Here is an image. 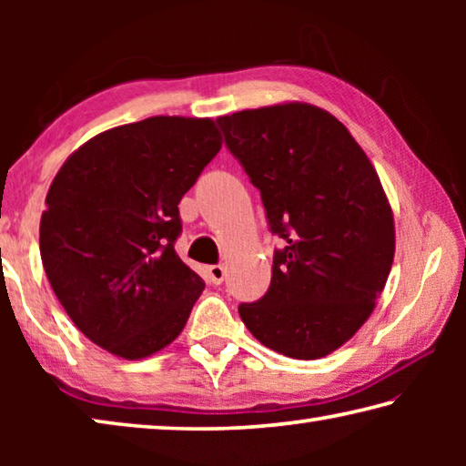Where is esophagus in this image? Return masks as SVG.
Wrapping results in <instances>:
<instances>
[{"label": "esophagus", "instance_id": "esophagus-1", "mask_svg": "<svg viewBox=\"0 0 466 466\" xmlns=\"http://www.w3.org/2000/svg\"><path fill=\"white\" fill-rule=\"evenodd\" d=\"M205 275H208V279L214 283V286H219L226 278V269L222 265H209L208 269H205Z\"/></svg>", "mask_w": 466, "mask_h": 466}]
</instances>
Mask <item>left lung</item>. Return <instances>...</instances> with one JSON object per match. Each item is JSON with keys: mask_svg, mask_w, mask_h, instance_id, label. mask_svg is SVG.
<instances>
[{"mask_svg": "<svg viewBox=\"0 0 466 466\" xmlns=\"http://www.w3.org/2000/svg\"><path fill=\"white\" fill-rule=\"evenodd\" d=\"M226 147L261 191L271 286L242 302L244 325L269 350L319 360L356 335L394 257L389 199L364 149L319 106L288 102L219 116Z\"/></svg>", "mask_w": 466, "mask_h": 466, "instance_id": "8db88e82", "label": "left lung"}]
</instances>
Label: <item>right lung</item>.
Wrapping results in <instances>:
<instances>
[{
  "label": "right lung",
  "instance_id": "add662e5",
  "mask_svg": "<svg viewBox=\"0 0 466 466\" xmlns=\"http://www.w3.org/2000/svg\"><path fill=\"white\" fill-rule=\"evenodd\" d=\"M222 147L211 119L149 116L67 157L46 193L41 258L82 333L141 360L175 341L205 281L175 250L178 203Z\"/></svg>",
  "mask_w": 466,
  "mask_h": 466
}]
</instances>
